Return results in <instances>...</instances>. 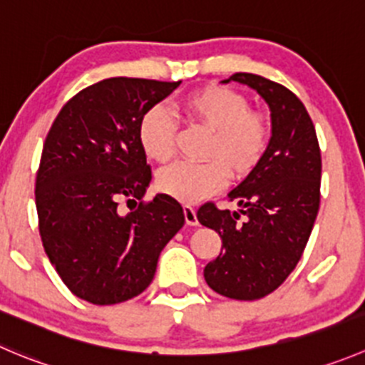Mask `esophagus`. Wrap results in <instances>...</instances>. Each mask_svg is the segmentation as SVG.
<instances>
[{
  "label": "esophagus",
  "instance_id": "esophagus-1",
  "mask_svg": "<svg viewBox=\"0 0 365 365\" xmlns=\"http://www.w3.org/2000/svg\"><path fill=\"white\" fill-rule=\"evenodd\" d=\"M183 215H185V222L189 226L200 225V221H197V215H196V208L190 207V205H183Z\"/></svg>",
  "mask_w": 365,
  "mask_h": 365
}]
</instances>
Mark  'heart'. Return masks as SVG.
I'll return each mask as SVG.
<instances>
[{
    "label": "heart",
    "instance_id": "heart-1",
    "mask_svg": "<svg viewBox=\"0 0 365 365\" xmlns=\"http://www.w3.org/2000/svg\"><path fill=\"white\" fill-rule=\"evenodd\" d=\"M183 118L210 132L205 146L208 160L178 162L162 169L157 187L183 203H194L222 189L228 180L250 175L265 155L271 140L267 118L250 110L240 93L221 85H208L187 94L178 105ZM176 126L171 115L153 107L139 123V144L148 158L168 162L175 153Z\"/></svg>",
    "mask_w": 365,
    "mask_h": 365
}]
</instances>
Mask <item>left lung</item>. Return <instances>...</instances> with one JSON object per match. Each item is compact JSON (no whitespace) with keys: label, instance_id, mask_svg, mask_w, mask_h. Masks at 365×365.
<instances>
[{"label":"left lung","instance_id":"left-lung-1","mask_svg":"<svg viewBox=\"0 0 365 365\" xmlns=\"http://www.w3.org/2000/svg\"><path fill=\"white\" fill-rule=\"evenodd\" d=\"M257 91L271 110V140L257 168L228 194L239 212L201 205L197 221L222 250L203 274L217 294L240 302L277 291L309 242L321 201V150L305 105L287 87L251 73L222 80Z\"/></svg>","mask_w":365,"mask_h":365}]
</instances>
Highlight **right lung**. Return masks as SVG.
<instances>
[{"label": "right lung", "instance_id": "right-lung-1", "mask_svg": "<svg viewBox=\"0 0 365 365\" xmlns=\"http://www.w3.org/2000/svg\"><path fill=\"white\" fill-rule=\"evenodd\" d=\"M180 83L107 78L71 98L49 128L35 180L38 232L58 277L85 302L115 305L146 291L185 222L168 194L119 210L151 182L140 119Z\"/></svg>", "mask_w": 365, "mask_h": 365}]
</instances>
